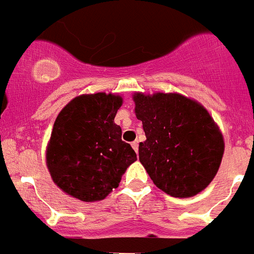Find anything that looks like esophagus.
I'll return each instance as SVG.
<instances>
[{"instance_id":"obj_1","label":"esophagus","mask_w":254,"mask_h":254,"mask_svg":"<svg viewBox=\"0 0 254 254\" xmlns=\"http://www.w3.org/2000/svg\"><path fill=\"white\" fill-rule=\"evenodd\" d=\"M131 147H132L133 151L137 153V151H139V143H137V141H132V143H131Z\"/></svg>"}]
</instances>
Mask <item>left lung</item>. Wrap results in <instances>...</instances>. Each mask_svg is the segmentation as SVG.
<instances>
[{
  "label": "left lung",
  "mask_w": 254,
  "mask_h": 254,
  "mask_svg": "<svg viewBox=\"0 0 254 254\" xmlns=\"http://www.w3.org/2000/svg\"><path fill=\"white\" fill-rule=\"evenodd\" d=\"M135 115L147 140L139 160L153 184L174 198L199 194L214 180L224 139L199 102L178 93H133Z\"/></svg>",
  "instance_id": "obj_1"
}]
</instances>
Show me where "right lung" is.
<instances>
[{
  "mask_svg": "<svg viewBox=\"0 0 254 254\" xmlns=\"http://www.w3.org/2000/svg\"><path fill=\"white\" fill-rule=\"evenodd\" d=\"M121 95L82 94L73 98L54 123L46 162L52 181L82 202L105 199L119 186L136 153L114 123Z\"/></svg>",
  "mask_w": 254,
  "mask_h": 254,
  "instance_id": "right-lung-1",
  "label": "right lung"
}]
</instances>
